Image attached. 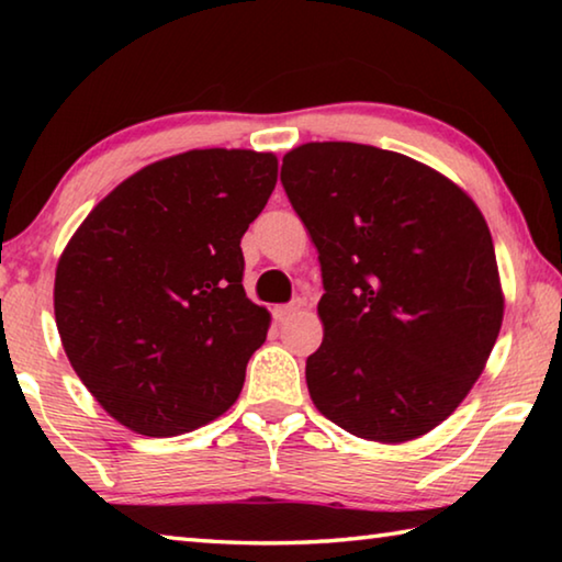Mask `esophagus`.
Returning <instances> with one entry per match:
<instances>
[{
    "mask_svg": "<svg viewBox=\"0 0 562 562\" xmlns=\"http://www.w3.org/2000/svg\"><path fill=\"white\" fill-rule=\"evenodd\" d=\"M304 304H307V302H304L302 297L292 300L290 304H282V307L274 310V317H278L280 322H282V319H288V317H292V315H297L300 310H304Z\"/></svg>",
    "mask_w": 562,
    "mask_h": 562,
    "instance_id": "obj_1",
    "label": "esophagus"
}]
</instances>
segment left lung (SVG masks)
Wrapping results in <instances>:
<instances>
[{
  "label": "left lung",
  "mask_w": 562,
  "mask_h": 562,
  "mask_svg": "<svg viewBox=\"0 0 562 562\" xmlns=\"http://www.w3.org/2000/svg\"><path fill=\"white\" fill-rule=\"evenodd\" d=\"M282 186L325 282V339L304 369L317 412L376 443L429 434L469 396L503 325L486 217L422 160L345 140L288 150Z\"/></svg>",
  "instance_id": "left-lung-1"
}]
</instances>
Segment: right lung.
I'll list each match as a JSON object with an SVG mask.
<instances>
[{
  "instance_id": "right-lung-1",
  "label": "right lung",
  "mask_w": 562,
  "mask_h": 562,
  "mask_svg": "<svg viewBox=\"0 0 562 562\" xmlns=\"http://www.w3.org/2000/svg\"><path fill=\"white\" fill-rule=\"evenodd\" d=\"M274 183V154L186 150L128 176L66 243L56 329L83 386L126 429L178 436L237 402L270 329L245 294L240 240Z\"/></svg>"
}]
</instances>
